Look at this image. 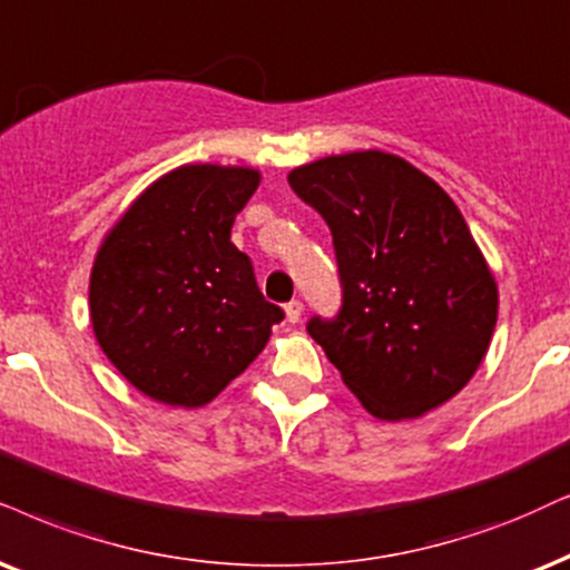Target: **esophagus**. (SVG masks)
Listing matches in <instances>:
<instances>
[{
  "instance_id": "1",
  "label": "esophagus",
  "mask_w": 570,
  "mask_h": 570,
  "mask_svg": "<svg viewBox=\"0 0 570 570\" xmlns=\"http://www.w3.org/2000/svg\"><path fill=\"white\" fill-rule=\"evenodd\" d=\"M284 313H286V321H289V323H299V318H302V302L299 299L286 302Z\"/></svg>"
}]
</instances>
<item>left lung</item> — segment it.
<instances>
[{"instance_id":"1","label":"left lung","mask_w":570,"mask_h":570,"mask_svg":"<svg viewBox=\"0 0 570 570\" xmlns=\"http://www.w3.org/2000/svg\"><path fill=\"white\" fill-rule=\"evenodd\" d=\"M334 239L342 307L307 334L381 421L434 410L484 360L497 284L458 205L397 155L350 153L289 173Z\"/></svg>"}]
</instances>
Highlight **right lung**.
Masks as SVG:
<instances>
[{"label": "right lung", "instance_id": "obj_1", "mask_svg": "<svg viewBox=\"0 0 570 570\" xmlns=\"http://www.w3.org/2000/svg\"><path fill=\"white\" fill-rule=\"evenodd\" d=\"M257 184L252 168L181 165L149 186L99 247L89 281L94 336L147 397L207 405L284 321L232 242Z\"/></svg>", "mask_w": 570, "mask_h": 570}]
</instances>
